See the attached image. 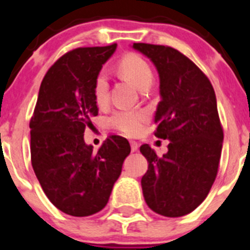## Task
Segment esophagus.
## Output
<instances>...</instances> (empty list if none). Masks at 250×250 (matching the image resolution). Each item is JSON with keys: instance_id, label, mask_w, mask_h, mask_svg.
I'll list each match as a JSON object with an SVG mask.
<instances>
[{"instance_id": "obj_1", "label": "esophagus", "mask_w": 250, "mask_h": 250, "mask_svg": "<svg viewBox=\"0 0 250 250\" xmlns=\"http://www.w3.org/2000/svg\"><path fill=\"white\" fill-rule=\"evenodd\" d=\"M138 148H139V144L137 143V142L134 141L130 142V149H132V151H137L138 150Z\"/></svg>"}]
</instances>
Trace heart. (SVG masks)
Returning <instances> with one entry per match:
<instances>
[{
	"mask_svg": "<svg viewBox=\"0 0 250 250\" xmlns=\"http://www.w3.org/2000/svg\"><path fill=\"white\" fill-rule=\"evenodd\" d=\"M118 70L125 78L139 88L144 90L150 86L153 81V70L150 65L141 55L129 53L118 62ZM93 97L99 106H102L108 100V80L104 71L97 74L93 83ZM148 121V113L146 111L136 109H118L112 113L108 123L113 129L118 130L125 136H137L143 129L144 123Z\"/></svg>",
	"mask_w": 250,
	"mask_h": 250,
	"instance_id": "heart-1",
	"label": "heart"
}]
</instances>
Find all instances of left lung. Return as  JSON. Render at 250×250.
I'll return each instance as SVG.
<instances>
[{"label": "left lung", "instance_id": "1", "mask_svg": "<svg viewBox=\"0 0 250 250\" xmlns=\"http://www.w3.org/2000/svg\"><path fill=\"white\" fill-rule=\"evenodd\" d=\"M159 74L160 102L155 112L158 138L167 139L162 158L148 144L142 178L146 205L165 217H181L208 195L221 159L223 129L214 90L204 72L180 51L165 45L134 43Z\"/></svg>", "mask_w": 250, "mask_h": 250}]
</instances>
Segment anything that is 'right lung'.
Returning a JSON list of instances; mask_svg holds the SVG:
<instances>
[{"mask_svg": "<svg viewBox=\"0 0 250 250\" xmlns=\"http://www.w3.org/2000/svg\"><path fill=\"white\" fill-rule=\"evenodd\" d=\"M117 44L78 48L48 70L30 120V157L49 201L64 213L86 217L107 205L130 153L125 138L111 136L93 151L83 133L99 114L93 83Z\"/></svg>", "mask_w": 250, "mask_h": 250, "instance_id": "right-lung-1", "label": "right lung"}]
</instances>
